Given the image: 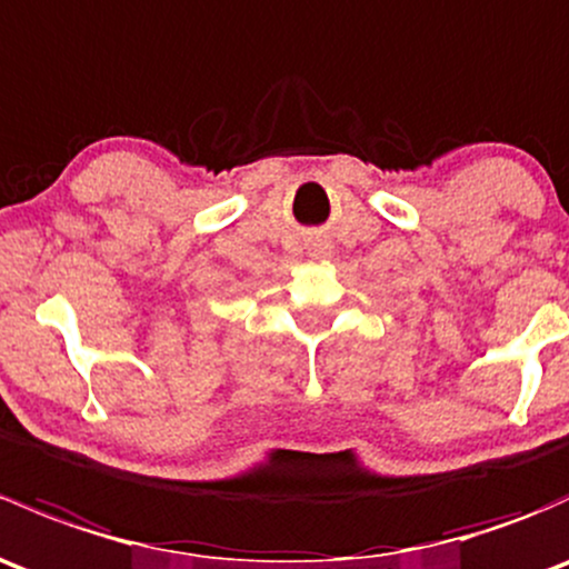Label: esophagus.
Wrapping results in <instances>:
<instances>
[{
	"label": "esophagus",
	"mask_w": 569,
	"mask_h": 569,
	"mask_svg": "<svg viewBox=\"0 0 569 569\" xmlns=\"http://www.w3.org/2000/svg\"><path fill=\"white\" fill-rule=\"evenodd\" d=\"M313 256H319V258L330 256V242H327V239H319L317 248H313Z\"/></svg>",
	"instance_id": "34e87169"
}]
</instances>
